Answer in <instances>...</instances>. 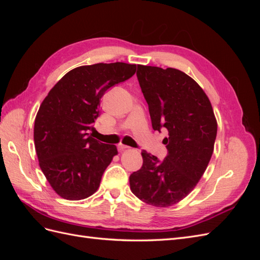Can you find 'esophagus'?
I'll return each mask as SVG.
<instances>
[{"label": "esophagus", "instance_id": "obj_1", "mask_svg": "<svg viewBox=\"0 0 260 260\" xmlns=\"http://www.w3.org/2000/svg\"><path fill=\"white\" fill-rule=\"evenodd\" d=\"M118 151L119 152H122V151H125V149H128L129 148V146H127V145H123V144H118Z\"/></svg>", "mask_w": 260, "mask_h": 260}]
</instances>
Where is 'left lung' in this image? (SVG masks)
I'll list each match as a JSON object with an SVG mask.
<instances>
[{"mask_svg": "<svg viewBox=\"0 0 260 260\" xmlns=\"http://www.w3.org/2000/svg\"><path fill=\"white\" fill-rule=\"evenodd\" d=\"M137 77L148 104L152 127L168 131V155L158 160L145 151L143 166L130 176L139 200L168 207L192 192L214 152L217 120L206 93L190 76L175 68L138 65Z\"/></svg>", "mask_w": 260, "mask_h": 260, "instance_id": "1", "label": "left lung"}]
</instances>
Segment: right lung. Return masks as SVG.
I'll list each match as a JSON object with an SVG mask.
<instances>
[{
  "mask_svg": "<svg viewBox=\"0 0 260 260\" xmlns=\"http://www.w3.org/2000/svg\"><path fill=\"white\" fill-rule=\"evenodd\" d=\"M136 70L137 65L120 61L77 67L43 100L35 120V146L42 172L60 198L79 201L98 191L118 151L89 131L107 89L128 80Z\"/></svg>",
  "mask_w": 260,
  "mask_h": 260,
  "instance_id": "add662e5",
  "label": "right lung"
}]
</instances>
